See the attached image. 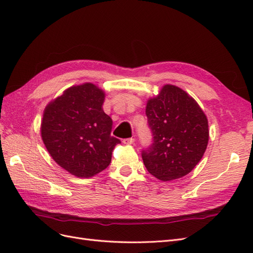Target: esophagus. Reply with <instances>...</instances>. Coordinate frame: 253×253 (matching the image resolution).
<instances>
[{"mask_svg": "<svg viewBox=\"0 0 253 253\" xmlns=\"http://www.w3.org/2000/svg\"><path fill=\"white\" fill-rule=\"evenodd\" d=\"M124 142L125 144H133L134 143V138H126V139H124Z\"/></svg>", "mask_w": 253, "mask_h": 253, "instance_id": "obj_1", "label": "esophagus"}]
</instances>
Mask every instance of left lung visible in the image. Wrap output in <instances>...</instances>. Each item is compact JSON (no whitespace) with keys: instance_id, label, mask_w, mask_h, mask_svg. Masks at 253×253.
<instances>
[{"instance_id":"1","label":"left lung","mask_w":253,"mask_h":253,"mask_svg":"<svg viewBox=\"0 0 253 253\" xmlns=\"http://www.w3.org/2000/svg\"><path fill=\"white\" fill-rule=\"evenodd\" d=\"M145 114L153 136V143L141 153L147 170L164 181L189 174L209 140L208 119L200 105L185 90L167 84L149 99Z\"/></svg>"}]
</instances>
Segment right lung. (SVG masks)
<instances>
[{
  "label": "right lung",
  "instance_id": "right-lung-1",
  "mask_svg": "<svg viewBox=\"0 0 253 253\" xmlns=\"http://www.w3.org/2000/svg\"><path fill=\"white\" fill-rule=\"evenodd\" d=\"M105 94L93 83L64 90L47 104L42 140L52 159L77 177H91L109 167L120 140L111 135L113 121L103 112Z\"/></svg>",
  "mask_w": 253,
  "mask_h": 253
}]
</instances>
